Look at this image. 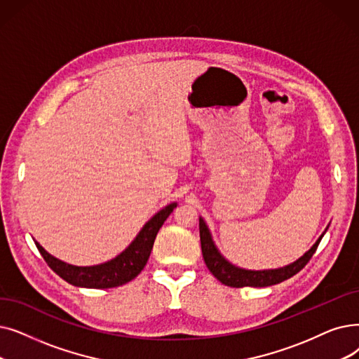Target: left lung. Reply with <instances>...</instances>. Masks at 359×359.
Here are the masks:
<instances>
[{"instance_id":"8db88e82","label":"left lung","mask_w":359,"mask_h":359,"mask_svg":"<svg viewBox=\"0 0 359 359\" xmlns=\"http://www.w3.org/2000/svg\"><path fill=\"white\" fill-rule=\"evenodd\" d=\"M329 229V226H327ZM327 229L323 231V235L317 239V242L311 246L308 251L292 264H287L285 267L271 269V270H246L241 269L235 264H231L220 251L212 239L211 231L202 217H199V236H201V249L202 257L207 264L208 270L218 282L230 286V287H266L277 283H282L285 280L290 278L296 273H299L317 251V248L325 235Z\"/></svg>"}]
</instances>
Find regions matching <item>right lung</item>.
<instances>
[{"label": "right lung", "instance_id": "1", "mask_svg": "<svg viewBox=\"0 0 359 359\" xmlns=\"http://www.w3.org/2000/svg\"><path fill=\"white\" fill-rule=\"evenodd\" d=\"M176 207L177 202H171V204L165 205L158 212H155L123 252L110 261L97 264V266H72V264H67L53 257L50 252H46L36 241L35 245L51 270L66 280L67 283L88 289L117 287L126 285L144 270L158 230Z\"/></svg>", "mask_w": 359, "mask_h": 359}]
</instances>
